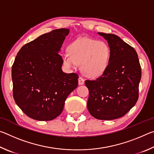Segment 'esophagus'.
Masks as SVG:
<instances>
[{"label":"esophagus","mask_w":154,"mask_h":154,"mask_svg":"<svg viewBox=\"0 0 154 154\" xmlns=\"http://www.w3.org/2000/svg\"><path fill=\"white\" fill-rule=\"evenodd\" d=\"M84 82H85L84 79H83V78L82 77H79V79H78V83H79V85L84 84Z\"/></svg>","instance_id":"obj_1"}]
</instances>
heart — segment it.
Instances as JSON below:
<instances>
[{
    "label": "heart",
    "instance_id": "1",
    "mask_svg": "<svg viewBox=\"0 0 154 154\" xmlns=\"http://www.w3.org/2000/svg\"><path fill=\"white\" fill-rule=\"evenodd\" d=\"M111 48L107 43L83 37L73 41L64 54V64L69 68L81 64L83 74L98 77L106 71L111 58Z\"/></svg>",
    "mask_w": 154,
    "mask_h": 154
}]
</instances>
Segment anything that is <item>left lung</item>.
Here are the masks:
<instances>
[{"mask_svg": "<svg viewBox=\"0 0 154 154\" xmlns=\"http://www.w3.org/2000/svg\"><path fill=\"white\" fill-rule=\"evenodd\" d=\"M107 41L111 58L106 71L96 80H86L89 90L87 107L98 119L121 118L139 98L141 68L135 49L113 34L98 32Z\"/></svg>", "mask_w": 154, "mask_h": 154, "instance_id": "1", "label": "left lung"}]
</instances>
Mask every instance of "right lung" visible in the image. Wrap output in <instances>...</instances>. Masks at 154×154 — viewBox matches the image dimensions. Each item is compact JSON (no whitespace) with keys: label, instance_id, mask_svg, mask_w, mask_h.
Returning <instances> with one entry per match:
<instances>
[{"label":"right lung","instance_id":"1","mask_svg":"<svg viewBox=\"0 0 154 154\" xmlns=\"http://www.w3.org/2000/svg\"><path fill=\"white\" fill-rule=\"evenodd\" d=\"M69 29L44 34L20 49L12 66L13 96L29 118L39 121L55 119L66 98L78 85L76 73H64L58 52Z\"/></svg>","mask_w":154,"mask_h":154}]
</instances>
